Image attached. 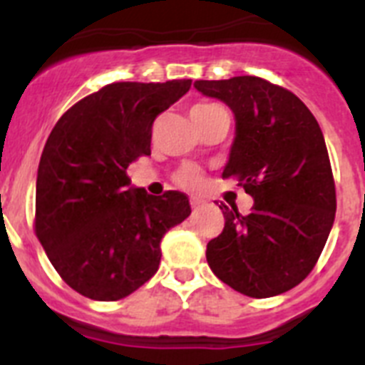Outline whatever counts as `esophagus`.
<instances>
[{
    "label": "esophagus",
    "instance_id": "34e87169",
    "mask_svg": "<svg viewBox=\"0 0 365 365\" xmlns=\"http://www.w3.org/2000/svg\"><path fill=\"white\" fill-rule=\"evenodd\" d=\"M190 205H192L193 210H197V208H201V206L205 205V202H202L201 199H197V197H192V199H190Z\"/></svg>",
    "mask_w": 365,
    "mask_h": 365
}]
</instances>
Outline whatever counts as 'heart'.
<instances>
[{
  "mask_svg": "<svg viewBox=\"0 0 365 365\" xmlns=\"http://www.w3.org/2000/svg\"><path fill=\"white\" fill-rule=\"evenodd\" d=\"M215 109H221L219 106L215 104H199L192 109V111H215ZM177 182L180 186H185V188H197L201 185L202 175L195 166H186L182 168L179 173H177Z\"/></svg>",
  "mask_w": 365,
  "mask_h": 365,
  "instance_id": "obj_1",
  "label": "heart"
}]
</instances>
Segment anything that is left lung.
Listing matches in <instances>:
<instances>
[{
    "instance_id": "left-lung-1",
    "label": "left lung",
    "mask_w": 365,
    "mask_h": 365,
    "mask_svg": "<svg viewBox=\"0 0 365 365\" xmlns=\"http://www.w3.org/2000/svg\"><path fill=\"white\" fill-rule=\"evenodd\" d=\"M202 95L235 115V138L222 179L254 197L252 212L221 208L225 228L206 245L212 272L234 291L270 298L314 269L336 212L324 133L302 100L257 76L197 80Z\"/></svg>"
}]
</instances>
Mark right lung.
Listing matches in <instances>:
<instances>
[{
    "label": "right lung",
    "mask_w": 365,
    "mask_h": 365,
    "mask_svg": "<svg viewBox=\"0 0 365 365\" xmlns=\"http://www.w3.org/2000/svg\"><path fill=\"white\" fill-rule=\"evenodd\" d=\"M192 80L115 82L67 109L51 131L36 179L34 232L63 282L117 302L157 272L164 234L190 215L182 192L130 188L128 166L151 153V128Z\"/></svg>",
    "instance_id": "right-lung-1"
}]
</instances>
